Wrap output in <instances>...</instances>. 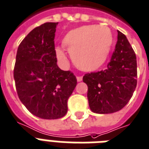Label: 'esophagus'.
<instances>
[{
	"label": "esophagus",
	"mask_w": 149,
	"mask_h": 149,
	"mask_svg": "<svg viewBox=\"0 0 149 149\" xmlns=\"http://www.w3.org/2000/svg\"><path fill=\"white\" fill-rule=\"evenodd\" d=\"M82 79H83V78H82L81 76H78V77H77V81L78 82L81 81Z\"/></svg>",
	"instance_id": "34e87169"
}]
</instances>
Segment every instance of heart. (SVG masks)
Wrapping results in <instances>:
<instances>
[{"label": "heart", "mask_w": 149, "mask_h": 149, "mask_svg": "<svg viewBox=\"0 0 149 149\" xmlns=\"http://www.w3.org/2000/svg\"><path fill=\"white\" fill-rule=\"evenodd\" d=\"M114 42L112 32L105 26L84 25L69 31L62 40L74 65L81 71H95L106 62ZM58 61L65 63L67 57L60 47L55 49Z\"/></svg>", "instance_id": "heart-1"}]
</instances>
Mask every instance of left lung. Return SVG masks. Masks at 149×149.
<instances>
[{
	"mask_svg": "<svg viewBox=\"0 0 149 149\" xmlns=\"http://www.w3.org/2000/svg\"><path fill=\"white\" fill-rule=\"evenodd\" d=\"M135 52L125 34L118 31V41L111 61L104 71L86 74L90 109L97 114L121 110L129 102L137 84Z\"/></svg>",
	"mask_w": 149,
	"mask_h": 149,
	"instance_id": "8db88e82",
	"label": "left lung"
}]
</instances>
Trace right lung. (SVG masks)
<instances>
[{"instance_id":"add662e5","label":"right lung","mask_w":149,"mask_h":149,"mask_svg":"<svg viewBox=\"0 0 149 149\" xmlns=\"http://www.w3.org/2000/svg\"><path fill=\"white\" fill-rule=\"evenodd\" d=\"M58 22L33 29L19 45L14 78L18 97L30 112L43 119L66 115L68 99L77 84L71 71L57 65L54 35Z\"/></svg>"}]
</instances>
